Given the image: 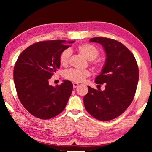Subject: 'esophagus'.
Here are the masks:
<instances>
[{"label":"esophagus","mask_w":152,"mask_h":152,"mask_svg":"<svg viewBox=\"0 0 152 152\" xmlns=\"http://www.w3.org/2000/svg\"><path fill=\"white\" fill-rule=\"evenodd\" d=\"M78 83H76V82H74V83H73V87H74V88H77V87H78Z\"/></svg>","instance_id":"1"}]
</instances>
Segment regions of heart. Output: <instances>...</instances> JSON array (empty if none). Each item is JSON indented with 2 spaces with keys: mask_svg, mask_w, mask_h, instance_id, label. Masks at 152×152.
Returning <instances> with one entry per match:
<instances>
[{
  "mask_svg": "<svg viewBox=\"0 0 152 152\" xmlns=\"http://www.w3.org/2000/svg\"><path fill=\"white\" fill-rule=\"evenodd\" d=\"M78 51L87 60L90 61L95 60L99 56V50L94 45L89 43H84V44L80 45L78 47ZM70 55L71 51L68 49L61 51L59 57V61L61 66L66 67L68 66ZM90 76H91V72L88 70H78L75 69H70L66 71L64 74V78L68 80L76 82V83L83 82L85 78H88Z\"/></svg>",
  "mask_w": 152,
  "mask_h": 152,
  "instance_id": "1",
  "label": "heart"
}]
</instances>
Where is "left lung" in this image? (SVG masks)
<instances>
[{
    "label": "left lung",
    "instance_id": "obj_1",
    "mask_svg": "<svg viewBox=\"0 0 152 152\" xmlns=\"http://www.w3.org/2000/svg\"><path fill=\"white\" fill-rule=\"evenodd\" d=\"M91 42L101 44L106 53V61L95 82L105 89L88 87L84 96L85 109L99 121H109L122 114L133 101L139 80V68L133 53L117 41L107 37H94Z\"/></svg>",
    "mask_w": 152,
    "mask_h": 152
}]
</instances>
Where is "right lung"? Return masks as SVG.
Masks as SVG:
<instances>
[{
  "label": "right lung",
  "mask_w": 152,
  "mask_h": 152,
  "mask_svg": "<svg viewBox=\"0 0 152 152\" xmlns=\"http://www.w3.org/2000/svg\"><path fill=\"white\" fill-rule=\"evenodd\" d=\"M69 47L65 40L35 43L25 49L15 63L13 78L18 98L35 117L50 119L65 109L72 92V83L63 80L60 85L53 86L49 84V79L60 68L61 52Z\"/></svg>",
  "instance_id": "add662e5"
}]
</instances>
